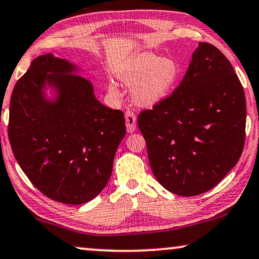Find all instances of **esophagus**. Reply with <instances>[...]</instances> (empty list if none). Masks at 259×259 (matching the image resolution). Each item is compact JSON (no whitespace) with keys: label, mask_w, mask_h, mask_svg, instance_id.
<instances>
[{"label":"esophagus","mask_w":259,"mask_h":259,"mask_svg":"<svg viewBox=\"0 0 259 259\" xmlns=\"http://www.w3.org/2000/svg\"><path fill=\"white\" fill-rule=\"evenodd\" d=\"M136 115L134 114L131 110H126L125 111V124H126V130L128 133H134L135 129H136Z\"/></svg>","instance_id":"esophagus-1"}]
</instances>
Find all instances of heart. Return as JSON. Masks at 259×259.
I'll use <instances>...</instances> for the list:
<instances>
[{"label":"heart","mask_w":259,"mask_h":259,"mask_svg":"<svg viewBox=\"0 0 259 259\" xmlns=\"http://www.w3.org/2000/svg\"><path fill=\"white\" fill-rule=\"evenodd\" d=\"M180 76V67L171 58H161L144 53L123 65L118 77L125 84L133 85V97L140 104H154L164 98ZM110 92L116 93L114 84Z\"/></svg>","instance_id":"1"}]
</instances>
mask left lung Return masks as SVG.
I'll use <instances>...</instances> for the list:
<instances>
[{"label": "left lung", "mask_w": 259, "mask_h": 259, "mask_svg": "<svg viewBox=\"0 0 259 259\" xmlns=\"http://www.w3.org/2000/svg\"><path fill=\"white\" fill-rule=\"evenodd\" d=\"M137 123L159 183L180 196L201 195L216 187L242 155V83L222 52L201 42L180 85L141 111Z\"/></svg>", "instance_id": "left-lung-1"}]
</instances>
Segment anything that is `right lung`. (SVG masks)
<instances>
[{
    "mask_svg": "<svg viewBox=\"0 0 259 259\" xmlns=\"http://www.w3.org/2000/svg\"><path fill=\"white\" fill-rule=\"evenodd\" d=\"M75 70L52 54L35 58L13 90L8 135L31 183L54 201L78 205L107 185L126 130L124 114L100 103ZM47 84L58 90L55 101L45 98Z\"/></svg>",
    "mask_w": 259,
    "mask_h": 259,
    "instance_id": "right-lung-1",
    "label": "right lung"
}]
</instances>
